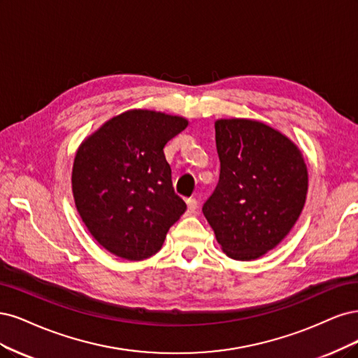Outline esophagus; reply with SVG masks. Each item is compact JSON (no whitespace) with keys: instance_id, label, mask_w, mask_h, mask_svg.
<instances>
[{"instance_id":"34e87169","label":"esophagus","mask_w":358,"mask_h":358,"mask_svg":"<svg viewBox=\"0 0 358 358\" xmlns=\"http://www.w3.org/2000/svg\"><path fill=\"white\" fill-rule=\"evenodd\" d=\"M196 210H198V201H196L194 198L187 199V213L193 214V213H196Z\"/></svg>"}]
</instances>
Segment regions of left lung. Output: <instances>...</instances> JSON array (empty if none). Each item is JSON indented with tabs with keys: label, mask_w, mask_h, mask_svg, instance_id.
I'll return each mask as SVG.
<instances>
[{
	"label": "left lung",
	"mask_w": 358,
	"mask_h": 358,
	"mask_svg": "<svg viewBox=\"0 0 358 358\" xmlns=\"http://www.w3.org/2000/svg\"><path fill=\"white\" fill-rule=\"evenodd\" d=\"M220 180L202 213L226 256L256 260L296 224L308 193V168L299 147L251 119H218Z\"/></svg>",
	"instance_id": "obj_1"
}]
</instances>
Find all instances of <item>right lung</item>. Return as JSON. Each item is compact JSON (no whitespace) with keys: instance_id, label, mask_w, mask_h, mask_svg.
I'll return each instance as SVG.
<instances>
[{"instance_id":"right-lung-1","label":"right lung","mask_w":358,"mask_h":358,"mask_svg":"<svg viewBox=\"0 0 358 358\" xmlns=\"http://www.w3.org/2000/svg\"><path fill=\"white\" fill-rule=\"evenodd\" d=\"M189 120L128 110L85 138L73 164L76 208L90 235L111 255L144 260L162 247L186 211L176 194L164 147Z\"/></svg>"}]
</instances>
